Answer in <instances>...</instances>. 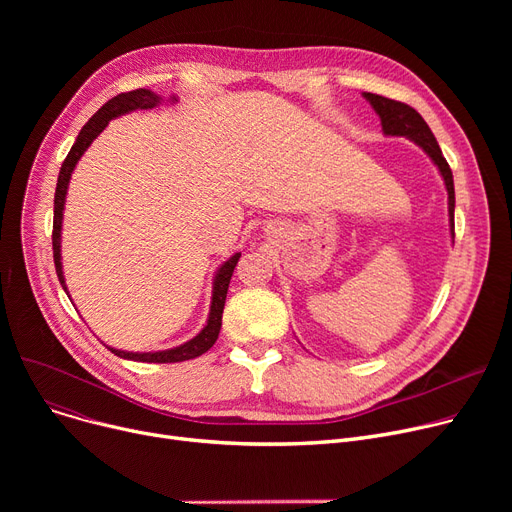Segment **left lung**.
<instances>
[{
  "label": "left lung",
  "instance_id": "left-lung-1",
  "mask_svg": "<svg viewBox=\"0 0 512 512\" xmlns=\"http://www.w3.org/2000/svg\"><path fill=\"white\" fill-rule=\"evenodd\" d=\"M363 97L371 103L375 114L380 116L384 134H388V137H407L409 141L419 145L429 155V159H432L438 166V170L444 178V184H446V191H448L450 234L454 238V180H452L448 161L444 159L442 149L434 137V132L429 130L427 122L419 116V112H415L413 107L407 103H400V101L375 95V93H363Z\"/></svg>",
  "mask_w": 512,
  "mask_h": 512
}]
</instances>
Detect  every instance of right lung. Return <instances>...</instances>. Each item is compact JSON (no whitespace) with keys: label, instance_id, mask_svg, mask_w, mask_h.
Returning <instances> with one entry per match:
<instances>
[{"label":"right lung","instance_id":"obj_1","mask_svg":"<svg viewBox=\"0 0 512 512\" xmlns=\"http://www.w3.org/2000/svg\"><path fill=\"white\" fill-rule=\"evenodd\" d=\"M161 101H164V99H161L157 93H153L149 89H137V91H128V93H120V95L112 97L105 105L99 107L97 114H93V118L83 128H80L70 153L64 159V164L60 168V176H58L56 197H53V234H51V242H53V263H56V272H58L60 284L66 292H68V288H66L64 272H62V220H64L68 182L72 178V172L78 164V159L83 157V153L99 137L103 128L110 124V120H114L118 116H124L128 112H134V110H151V107L159 105ZM170 101H178V99L172 95ZM238 259H240V253H234L228 261H224L218 267V272H215L207 324L195 338H191L180 346L168 348V351H155V353H130V351H120V348H112L107 344L105 346L110 348V351L114 355H118L120 359L141 361V363H180V361L195 359V357L207 353L209 348L215 344V340H218V334H220V328H222V313H224V303H226V294H228V284H230V278H232V272H234Z\"/></svg>","mask_w":512,"mask_h":512}]
</instances>
